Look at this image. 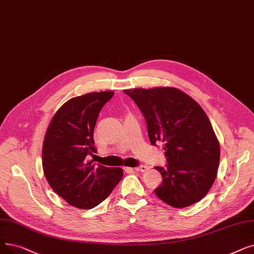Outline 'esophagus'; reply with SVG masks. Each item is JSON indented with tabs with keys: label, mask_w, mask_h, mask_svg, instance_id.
<instances>
[{
	"label": "esophagus",
	"mask_w": 254,
	"mask_h": 254,
	"mask_svg": "<svg viewBox=\"0 0 254 254\" xmlns=\"http://www.w3.org/2000/svg\"><path fill=\"white\" fill-rule=\"evenodd\" d=\"M148 169L147 166H145V165H141V166H138V167H135L134 170L135 171H139V172H144Z\"/></svg>",
	"instance_id": "obj_1"
}]
</instances>
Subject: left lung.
<instances>
[{"label": "left lung", "mask_w": 254, "mask_h": 254, "mask_svg": "<svg viewBox=\"0 0 254 254\" xmlns=\"http://www.w3.org/2000/svg\"><path fill=\"white\" fill-rule=\"evenodd\" d=\"M144 116L152 145L164 143L166 167H154L162 184L154 193L173 207H187L207 194L220 161L213 127L191 96L172 87L125 90Z\"/></svg>", "instance_id": "left-lung-1"}]
</instances>
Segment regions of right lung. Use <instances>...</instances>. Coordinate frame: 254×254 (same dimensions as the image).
<instances>
[{
    "label": "right lung",
    "instance_id": "1",
    "mask_svg": "<svg viewBox=\"0 0 254 254\" xmlns=\"http://www.w3.org/2000/svg\"><path fill=\"white\" fill-rule=\"evenodd\" d=\"M113 91L70 98L53 116L42 146V168L52 189L68 204L92 208L104 201L124 175L89 160L96 152L93 130Z\"/></svg>",
    "mask_w": 254,
    "mask_h": 254
}]
</instances>
